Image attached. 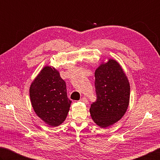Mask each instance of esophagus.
<instances>
[{"label": "esophagus", "mask_w": 160, "mask_h": 160, "mask_svg": "<svg viewBox=\"0 0 160 160\" xmlns=\"http://www.w3.org/2000/svg\"><path fill=\"white\" fill-rule=\"evenodd\" d=\"M80 101L82 102H84V103H87V102H88V99H87V98L83 97V98L80 99Z\"/></svg>", "instance_id": "34e87169"}]
</instances>
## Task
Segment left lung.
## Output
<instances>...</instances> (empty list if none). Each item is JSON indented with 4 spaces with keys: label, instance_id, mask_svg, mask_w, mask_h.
<instances>
[{
    "label": "left lung",
    "instance_id": "obj_1",
    "mask_svg": "<svg viewBox=\"0 0 160 160\" xmlns=\"http://www.w3.org/2000/svg\"><path fill=\"white\" fill-rule=\"evenodd\" d=\"M97 99L90 113L96 124L108 128L118 121L128 109L130 86L121 66L113 59L102 63L95 72Z\"/></svg>",
    "mask_w": 160,
    "mask_h": 160
}]
</instances>
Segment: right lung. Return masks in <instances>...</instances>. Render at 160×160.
I'll use <instances>...</instances> for the list:
<instances>
[{
	"mask_svg": "<svg viewBox=\"0 0 160 160\" xmlns=\"http://www.w3.org/2000/svg\"><path fill=\"white\" fill-rule=\"evenodd\" d=\"M29 92L33 109L45 123L56 127L64 122L72 101L58 70L44 67L32 82Z\"/></svg>",
	"mask_w": 160,
	"mask_h": 160,
	"instance_id": "1",
	"label": "right lung"
}]
</instances>
